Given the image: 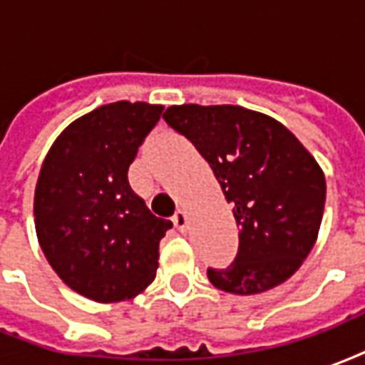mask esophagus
<instances>
[{"instance_id": "esophagus-1", "label": "esophagus", "mask_w": 365, "mask_h": 365, "mask_svg": "<svg viewBox=\"0 0 365 365\" xmlns=\"http://www.w3.org/2000/svg\"><path fill=\"white\" fill-rule=\"evenodd\" d=\"M172 221H174V227L180 230V232H183V230L187 229V215L183 213V211H178V213L172 217Z\"/></svg>"}]
</instances>
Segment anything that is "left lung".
Masks as SVG:
<instances>
[{"label": "left lung", "instance_id": "obj_1", "mask_svg": "<svg viewBox=\"0 0 365 365\" xmlns=\"http://www.w3.org/2000/svg\"><path fill=\"white\" fill-rule=\"evenodd\" d=\"M164 120L195 146L232 205L238 252L227 268H207L209 282L252 295L291 277L322 221L327 182L317 160L282 123L238 105H174Z\"/></svg>", "mask_w": 365, "mask_h": 365}]
</instances>
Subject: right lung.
<instances>
[{
	"mask_svg": "<svg viewBox=\"0 0 365 365\" xmlns=\"http://www.w3.org/2000/svg\"><path fill=\"white\" fill-rule=\"evenodd\" d=\"M162 105L117 101L83 115L56 138L38 174L35 225L46 260L68 287L115 303L148 287L172 222L130 190L128 166Z\"/></svg>",
	"mask_w": 365,
	"mask_h": 365,
	"instance_id": "right-lung-1",
	"label": "right lung"
}]
</instances>
